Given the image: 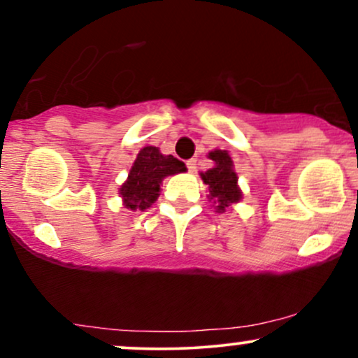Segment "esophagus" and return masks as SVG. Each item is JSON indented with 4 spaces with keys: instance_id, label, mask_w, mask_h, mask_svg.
Segmentation results:
<instances>
[{
    "instance_id": "34e87169",
    "label": "esophagus",
    "mask_w": 358,
    "mask_h": 358,
    "mask_svg": "<svg viewBox=\"0 0 358 358\" xmlns=\"http://www.w3.org/2000/svg\"><path fill=\"white\" fill-rule=\"evenodd\" d=\"M187 168H188V171H190V173H193V171L196 170V159H195V158L188 159V162H187Z\"/></svg>"
}]
</instances>
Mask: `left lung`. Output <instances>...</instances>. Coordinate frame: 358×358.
I'll return each mask as SVG.
<instances>
[{
	"label": "left lung",
	"instance_id": "8db88e82",
	"mask_svg": "<svg viewBox=\"0 0 358 358\" xmlns=\"http://www.w3.org/2000/svg\"><path fill=\"white\" fill-rule=\"evenodd\" d=\"M208 158L215 163V166L200 173L203 183L208 187V199L213 202L217 212H225L232 203H237L242 199V192L237 185V173L234 171L232 158L227 151L213 150L208 153Z\"/></svg>",
	"mask_w": 358,
	"mask_h": 358
}]
</instances>
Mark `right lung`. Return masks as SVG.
<instances>
[{"mask_svg":"<svg viewBox=\"0 0 358 358\" xmlns=\"http://www.w3.org/2000/svg\"><path fill=\"white\" fill-rule=\"evenodd\" d=\"M185 170V163L175 156L162 155L156 146H145L134 159L127 180L119 188L122 203L129 210H146L159 196L163 178Z\"/></svg>","mask_w":358,"mask_h":358,"instance_id":"obj_1","label":"right lung"}]
</instances>
